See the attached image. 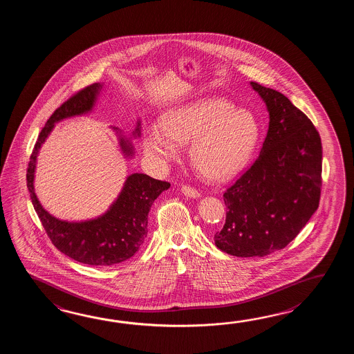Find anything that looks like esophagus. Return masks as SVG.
Returning a JSON list of instances; mask_svg holds the SVG:
<instances>
[{"label":"esophagus","mask_w":354,"mask_h":354,"mask_svg":"<svg viewBox=\"0 0 354 354\" xmlns=\"http://www.w3.org/2000/svg\"><path fill=\"white\" fill-rule=\"evenodd\" d=\"M180 191H182L183 195L187 196V197H192V198L200 197V192L196 188L191 187L189 185H183L182 188H180Z\"/></svg>","instance_id":"1"}]
</instances>
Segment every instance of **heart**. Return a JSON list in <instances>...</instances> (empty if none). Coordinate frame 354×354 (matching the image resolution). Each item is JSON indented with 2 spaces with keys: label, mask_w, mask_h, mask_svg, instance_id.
<instances>
[{
  "label": "heart",
  "mask_w": 354,
  "mask_h": 354,
  "mask_svg": "<svg viewBox=\"0 0 354 354\" xmlns=\"http://www.w3.org/2000/svg\"><path fill=\"white\" fill-rule=\"evenodd\" d=\"M256 119L221 98L203 100L168 113L145 142L151 158L168 160L178 142H192L191 159L201 174L215 180L233 178L247 165L258 140Z\"/></svg>",
  "instance_id": "heart-1"
}]
</instances>
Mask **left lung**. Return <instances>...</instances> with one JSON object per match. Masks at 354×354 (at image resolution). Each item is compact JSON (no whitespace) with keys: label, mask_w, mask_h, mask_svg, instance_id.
<instances>
[{"label":"left lung","mask_w":354,"mask_h":354,"mask_svg":"<svg viewBox=\"0 0 354 354\" xmlns=\"http://www.w3.org/2000/svg\"><path fill=\"white\" fill-rule=\"evenodd\" d=\"M270 127L259 157L224 192L225 224L214 236L235 257H263L294 241L319 207L322 139L305 113L279 91L250 82Z\"/></svg>","instance_id":"left-lung-1"}]
</instances>
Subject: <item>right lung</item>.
Returning <instances> with one entry per match:
<instances>
[{
	"mask_svg": "<svg viewBox=\"0 0 354 354\" xmlns=\"http://www.w3.org/2000/svg\"><path fill=\"white\" fill-rule=\"evenodd\" d=\"M102 86L93 83L78 91L54 111L41 129L34 145L26 172V185L31 203L46 229L49 239L63 254L90 266H113L136 254L148 234V214L154 200L171 186L166 180H154L143 174L129 176L118 200L102 216L81 223H69L54 218L39 203L34 191V172L41 144L46 142L54 124L66 118L88 113L95 105ZM139 136V124L136 130ZM120 145L127 156L133 154L128 139Z\"/></svg>",
	"mask_w": 354,
	"mask_h": 354,
	"instance_id": "add662e5",
	"label": "right lung"
}]
</instances>
